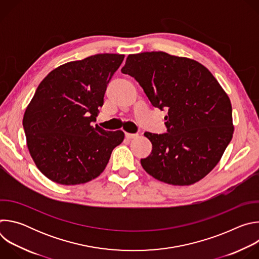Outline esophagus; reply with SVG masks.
I'll list each match as a JSON object with an SVG mask.
<instances>
[{
  "mask_svg": "<svg viewBox=\"0 0 259 259\" xmlns=\"http://www.w3.org/2000/svg\"><path fill=\"white\" fill-rule=\"evenodd\" d=\"M125 136H126V138L127 139H133V138H136L138 135L137 134H131V133H126L125 134Z\"/></svg>",
  "mask_w": 259,
  "mask_h": 259,
  "instance_id": "34e87169",
  "label": "esophagus"
}]
</instances>
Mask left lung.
Wrapping results in <instances>:
<instances>
[{
    "instance_id": "obj_1",
    "label": "left lung",
    "mask_w": 259,
    "mask_h": 259,
    "mask_svg": "<svg viewBox=\"0 0 259 259\" xmlns=\"http://www.w3.org/2000/svg\"><path fill=\"white\" fill-rule=\"evenodd\" d=\"M121 71L133 77L153 106L167 109V133L145 132L153 144L143 169L173 186H190L219 162L234 133L228 94L201 63L168 53L130 54Z\"/></svg>"
}]
</instances>
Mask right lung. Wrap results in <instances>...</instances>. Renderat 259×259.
Returning <instances> with one entry per match:
<instances>
[{
    "label": "right lung",
    "mask_w": 259,
    "mask_h": 259,
    "mask_svg": "<svg viewBox=\"0 0 259 259\" xmlns=\"http://www.w3.org/2000/svg\"><path fill=\"white\" fill-rule=\"evenodd\" d=\"M125 55L96 54L50 71L27 105L23 128L29 154L50 180L75 186L102 173L124 132L96 121L107 84Z\"/></svg>",
    "instance_id": "add662e5"
}]
</instances>
